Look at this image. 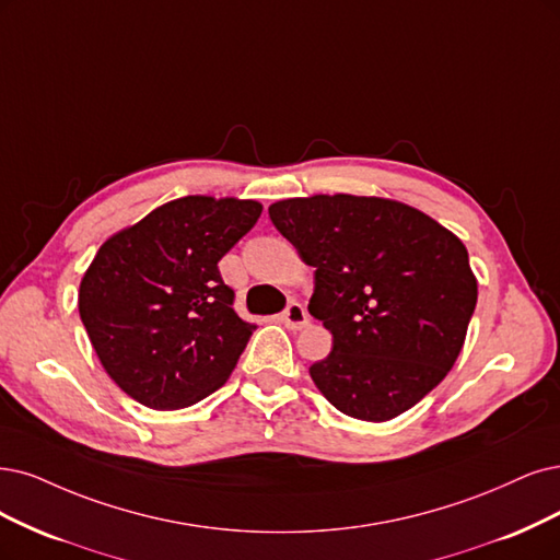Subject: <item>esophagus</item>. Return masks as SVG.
<instances>
[{
    "instance_id": "esophagus-1",
    "label": "esophagus",
    "mask_w": 560,
    "mask_h": 560,
    "mask_svg": "<svg viewBox=\"0 0 560 560\" xmlns=\"http://www.w3.org/2000/svg\"><path fill=\"white\" fill-rule=\"evenodd\" d=\"M281 320H283V325L288 329H293V332H298V329L308 325V314H306V308L302 304L293 302V304L285 306V312L281 314Z\"/></svg>"
}]
</instances>
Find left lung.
Here are the masks:
<instances>
[{"label": "left lung", "instance_id": "1", "mask_svg": "<svg viewBox=\"0 0 560 560\" xmlns=\"http://www.w3.org/2000/svg\"><path fill=\"white\" fill-rule=\"evenodd\" d=\"M269 219L316 267L308 314L332 332V353L308 369L323 397L364 422L424 399L457 362L478 302L464 242L376 196L288 198Z\"/></svg>", "mask_w": 560, "mask_h": 560}]
</instances>
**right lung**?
I'll list each match as a JSON object with an SVG mask.
<instances>
[{"label":"right lung","instance_id":"add662e5","mask_svg":"<svg viewBox=\"0 0 560 560\" xmlns=\"http://www.w3.org/2000/svg\"><path fill=\"white\" fill-rule=\"evenodd\" d=\"M258 200L186 196L101 244L78 291L106 374L154 410L219 389L256 329L233 308L219 260L256 225Z\"/></svg>","mask_w":560,"mask_h":560}]
</instances>
